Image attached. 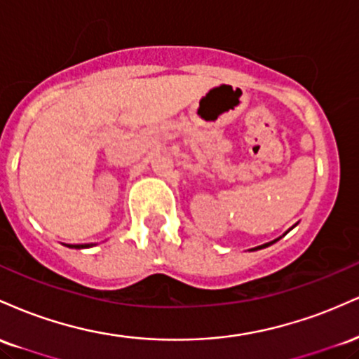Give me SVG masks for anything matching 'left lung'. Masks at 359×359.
Segmentation results:
<instances>
[{
  "label": "left lung",
  "mask_w": 359,
  "mask_h": 359,
  "mask_svg": "<svg viewBox=\"0 0 359 359\" xmlns=\"http://www.w3.org/2000/svg\"><path fill=\"white\" fill-rule=\"evenodd\" d=\"M292 228H294V226H292ZM292 228H290V229H292ZM290 229H288V231H290ZM280 238H282V236H280ZM280 238H277V240H273V241H270V243H265V245H259V246H257V248H251L250 251H257V250L266 248V246H270V245H273V243H277V241L280 240Z\"/></svg>",
  "instance_id": "left-lung-1"
}]
</instances>
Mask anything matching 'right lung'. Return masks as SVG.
<instances>
[{"mask_svg":"<svg viewBox=\"0 0 359 359\" xmlns=\"http://www.w3.org/2000/svg\"><path fill=\"white\" fill-rule=\"evenodd\" d=\"M96 243H86V245H67L69 248H76V250H82V248H90V246H94Z\"/></svg>","mask_w":359,"mask_h":359,"instance_id":"obj_1","label":"right lung"}]
</instances>
